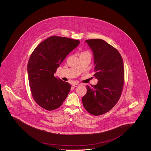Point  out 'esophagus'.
I'll return each mask as SVG.
<instances>
[{"mask_svg":"<svg viewBox=\"0 0 151 151\" xmlns=\"http://www.w3.org/2000/svg\"><path fill=\"white\" fill-rule=\"evenodd\" d=\"M80 86V84H78V83H73V84H72V86L73 87V88H76V87H77V86Z\"/></svg>","mask_w":151,"mask_h":151,"instance_id":"1","label":"esophagus"}]
</instances>
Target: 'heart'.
<instances>
[{"mask_svg": "<svg viewBox=\"0 0 151 151\" xmlns=\"http://www.w3.org/2000/svg\"><path fill=\"white\" fill-rule=\"evenodd\" d=\"M89 54V53L87 52H83L81 54Z\"/></svg>", "mask_w": 151, "mask_h": 151, "instance_id": "1", "label": "heart"}]
</instances>
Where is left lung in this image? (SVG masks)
<instances>
[{
    "mask_svg": "<svg viewBox=\"0 0 151 151\" xmlns=\"http://www.w3.org/2000/svg\"><path fill=\"white\" fill-rule=\"evenodd\" d=\"M93 54L96 85L86 86L82 98L84 107L90 114L102 115L110 111L119 100L124 84V65L119 51L101 39L86 40Z\"/></svg>",
    "mask_w": 151,
    "mask_h": 151,
    "instance_id": "1",
    "label": "left lung"
}]
</instances>
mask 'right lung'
Wrapping results in <instances>:
<instances>
[{"label":"right lung","mask_w":151,"mask_h":151,"mask_svg":"<svg viewBox=\"0 0 151 151\" xmlns=\"http://www.w3.org/2000/svg\"><path fill=\"white\" fill-rule=\"evenodd\" d=\"M80 43L79 40L51 36L40 43L29 58L27 70L33 98L47 110L59 108L68 96L71 85L54 76L67 55Z\"/></svg>","instance_id":"right-lung-1"}]
</instances>
